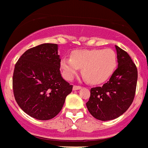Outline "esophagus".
Instances as JSON below:
<instances>
[{"label": "esophagus", "mask_w": 148, "mask_h": 148, "mask_svg": "<svg viewBox=\"0 0 148 148\" xmlns=\"http://www.w3.org/2000/svg\"><path fill=\"white\" fill-rule=\"evenodd\" d=\"M82 88V86H79V85H74L73 86V90H78V89H81Z\"/></svg>", "instance_id": "1"}]
</instances>
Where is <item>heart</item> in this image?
<instances>
[{
    "mask_svg": "<svg viewBox=\"0 0 148 148\" xmlns=\"http://www.w3.org/2000/svg\"><path fill=\"white\" fill-rule=\"evenodd\" d=\"M118 65L115 52L111 49L77 50L71 57L60 60L63 76L71 80L82 68V75L90 84H100L111 77Z\"/></svg>",
    "mask_w": 148,
    "mask_h": 148,
    "instance_id": "b5f03b06",
    "label": "heart"
}]
</instances>
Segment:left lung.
Listing matches in <instances>:
<instances>
[{"mask_svg":"<svg viewBox=\"0 0 148 148\" xmlns=\"http://www.w3.org/2000/svg\"><path fill=\"white\" fill-rule=\"evenodd\" d=\"M118 68L101 87L92 88L86 103L89 113L100 121L113 120L126 111L135 96L137 68L125 51L115 45Z\"/></svg>","mask_w":148,"mask_h":148,"instance_id":"1","label":"left lung"}]
</instances>
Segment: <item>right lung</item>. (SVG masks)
Wrapping results in <instances>:
<instances>
[{
	"label": "right lung",
	"instance_id": "add662e5",
	"mask_svg": "<svg viewBox=\"0 0 148 148\" xmlns=\"http://www.w3.org/2000/svg\"><path fill=\"white\" fill-rule=\"evenodd\" d=\"M56 44L28 49L16 63L12 77L14 96L25 113L38 120H49L60 113L73 85L60 74Z\"/></svg>",
	"mask_w": 148,
	"mask_h": 148
}]
</instances>
